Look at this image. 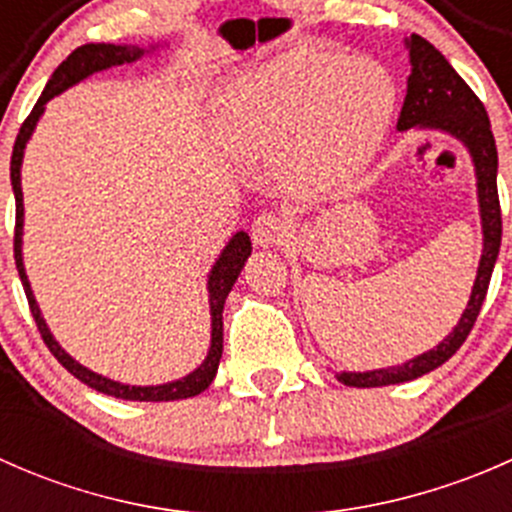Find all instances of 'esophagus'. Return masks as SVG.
I'll use <instances>...</instances> for the list:
<instances>
[{
  "label": "esophagus",
  "instance_id": "obj_1",
  "mask_svg": "<svg viewBox=\"0 0 512 512\" xmlns=\"http://www.w3.org/2000/svg\"><path fill=\"white\" fill-rule=\"evenodd\" d=\"M285 227L287 223L280 218L277 213H260L255 218V223H252V240H255V245L260 247H270L275 245V242H280V237L285 235Z\"/></svg>",
  "mask_w": 512,
  "mask_h": 512
}]
</instances>
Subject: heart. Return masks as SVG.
<instances>
[{"label": "heart", "mask_w": 512, "mask_h": 512, "mask_svg": "<svg viewBox=\"0 0 512 512\" xmlns=\"http://www.w3.org/2000/svg\"><path fill=\"white\" fill-rule=\"evenodd\" d=\"M396 111L389 71L366 56L289 51L242 76L225 94L232 141L257 156L280 153L282 178L329 190L374 156Z\"/></svg>", "instance_id": "heart-1"}]
</instances>
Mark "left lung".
Listing matches in <instances>:
<instances>
[{"label": "left lung", "instance_id": "left-lung-1", "mask_svg": "<svg viewBox=\"0 0 512 512\" xmlns=\"http://www.w3.org/2000/svg\"><path fill=\"white\" fill-rule=\"evenodd\" d=\"M411 54V76L406 101L399 116V131L414 126L441 128L453 133L458 141H463L471 151L478 175V200L480 218H483V257H480L476 285H473L471 302L463 312L461 322L453 329L451 337L443 339L436 349L416 356L404 366H391V369L364 371V374H339L337 379L356 389H371V386L401 384V381L418 379L428 374L443 361L451 359L461 349L466 337L476 324L480 307L488 294L490 275H493L495 260H498L500 237H503V218H500V198H498V148H495L493 131H490V118L485 113L483 101L473 94L471 86L456 74L446 56L426 41L423 36L411 34L409 39Z\"/></svg>", "mask_w": 512, "mask_h": 512}]
</instances>
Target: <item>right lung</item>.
<instances>
[{"instance_id": "1", "label": "right lung", "mask_w": 512, "mask_h": 512, "mask_svg": "<svg viewBox=\"0 0 512 512\" xmlns=\"http://www.w3.org/2000/svg\"><path fill=\"white\" fill-rule=\"evenodd\" d=\"M143 51L138 46H116V44H84L79 46L76 51H71L64 61L59 64V69L51 74L49 84H46L44 94L39 96L36 106L32 108L27 118H24L22 128L17 133V141H14V151H12V165H9V173H12V188H14V200H17V225H14V262H17L19 277H22L24 292H27L29 299V309H32V317L36 322V329H39L41 339L49 347V352L56 356L61 366H64L69 374H74L76 379L84 381L86 386L91 389L101 391V394L116 396V399H128V401H178V399H190V396H198L200 391H205L210 386V381L215 379V371H218L220 356H223V307H225V297L230 292L232 285H235L237 275H240L242 265L250 257V237L245 232H237L227 247L220 255V260L215 262L213 272H210L208 280V289H210V312H213V344H210V354L205 359V364L200 369H195L193 374H188L185 379L173 381V384H163V386H128V384H118V381L106 379V376H98L94 371H89L86 366H81L79 361L71 359L59 344L54 342V337L46 329L44 319H41L39 307L34 302V294L29 289L27 275H24V265H22V215H24V205H22V183H19V165H22V156H24V146H27L29 136H32L36 121L44 113V103L49 98H54L56 94H61L64 89L74 86L76 81L86 79L94 71L108 69V66H121V64H131L141 56Z\"/></svg>"}]
</instances>
